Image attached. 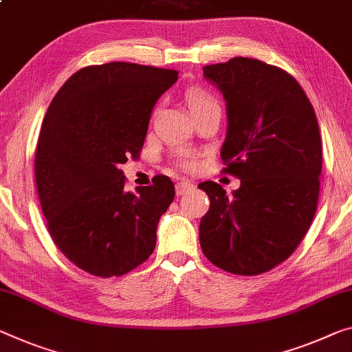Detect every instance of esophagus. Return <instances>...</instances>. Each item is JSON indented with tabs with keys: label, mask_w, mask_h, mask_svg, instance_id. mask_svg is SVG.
I'll list each match as a JSON object with an SVG mask.
<instances>
[{
	"label": "esophagus",
	"mask_w": 352,
	"mask_h": 352,
	"mask_svg": "<svg viewBox=\"0 0 352 352\" xmlns=\"http://www.w3.org/2000/svg\"><path fill=\"white\" fill-rule=\"evenodd\" d=\"M193 190H195V184H192V182L182 181V182L176 184V195H177V197H181V195H186L188 192H193Z\"/></svg>",
	"instance_id": "obj_1"
}]
</instances>
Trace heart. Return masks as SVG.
I'll use <instances>...</instances> for the list:
<instances>
[{
	"instance_id": "1",
	"label": "heart",
	"mask_w": 352,
	"mask_h": 352,
	"mask_svg": "<svg viewBox=\"0 0 352 352\" xmlns=\"http://www.w3.org/2000/svg\"><path fill=\"white\" fill-rule=\"evenodd\" d=\"M187 102H188V107H190V111H193V110H197V108H199V107L210 104V102H212V100H210L209 97L203 93V91L193 89V91H190V93L187 94ZM181 165L184 166V168H190L192 162H182Z\"/></svg>"
}]
</instances>
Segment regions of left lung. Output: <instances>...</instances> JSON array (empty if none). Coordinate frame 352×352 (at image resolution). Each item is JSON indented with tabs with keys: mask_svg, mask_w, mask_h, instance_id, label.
I'll list each match as a JSON object with an SVG mask.
<instances>
[{
	"mask_svg": "<svg viewBox=\"0 0 352 352\" xmlns=\"http://www.w3.org/2000/svg\"><path fill=\"white\" fill-rule=\"evenodd\" d=\"M226 102L220 155L241 187L199 188L210 206L199 221V244L210 263L237 275L267 272L300 244L315 217L322 146L315 110L285 70L252 58L203 67Z\"/></svg>",
	"mask_w": 352,
	"mask_h": 352,
	"instance_id": "8db88e82",
	"label": "left lung"
}]
</instances>
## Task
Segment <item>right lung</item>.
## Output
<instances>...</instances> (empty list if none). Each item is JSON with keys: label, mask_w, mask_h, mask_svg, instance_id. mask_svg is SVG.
Here are the masks:
<instances>
[{"label": "right lung", "mask_w": 352, "mask_h": 352, "mask_svg": "<svg viewBox=\"0 0 352 352\" xmlns=\"http://www.w3.org/2000/svg\"><path fill=\"white\" fill-rule=\"evenodd\" d=\"M177 72L107 63L75 72L53 97L36 149V186L64 256L97 277H120L154 252L175 199L168 176L126 192L120 170L143 148L155 102Z\"/></svg>", "instance_id": "obj_1"}]
</instances>
